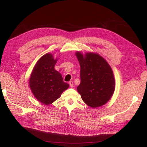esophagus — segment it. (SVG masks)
<instances>
[{"label": "esophagus", "instance_id": "1", "mask_svg": "<svg viewBox=\"0 0 147 147\" xmlns=\"http://www.w3.org/2000/svg\"><path fill=\"white\" fill-rule=\"evenodd\" d=\"M69 85H70V86L71 87V88L73 86V82H72V81H71V82H69Z\"/></svg>", "mask_w": 147, "mask_h": 147}]
</instances>
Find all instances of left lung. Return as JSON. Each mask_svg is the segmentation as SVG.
<instances>
[{
	"label": "left lung",
	"mask_w": 147,
	"mask_h": 147,
	"mask_svg": "<svg viewBox=\"0 0 147 147\" xmlns=\"http://www.w3.org/2000/svg\"><path fill=\"white\" fill-rule=\"evenodd\" d=\"M80 65L81 83L77 90L83 102L90 107L104 105L110 100L115 90L113 71L107 61L97 53L77 51Z\"/></svg>",
	"instance_id": "8db88e82"
}]
</instances>
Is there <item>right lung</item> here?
Listing matches in <instances>:
<instances>
[{"label": "right lung", "mask_w": 147, "mask_h": 147, "mask_svg": "<svg viewBox=\"0 0 147 147\" xmlns=\"http://www.w3.org/2000/svg\"><path fill=\"white\" fill-rule=\"evenodd\" d=\"M57 61L52 54H45L36 62L31 74L30 88L34 96L43 104H52L69 86L54 69Z\"/></svg>", "instance_id": "right-lung-1"}]
</instances>
